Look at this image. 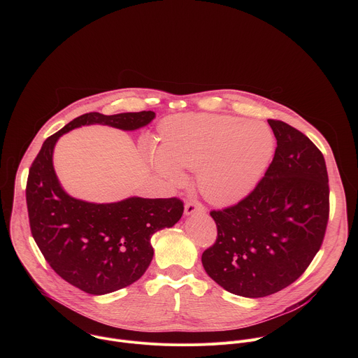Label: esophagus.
I'll list each match as a JSON object with an SVG mask.
<instances>
[{
	"mask_svg": "<svg viewBox=\"0 0 358 358\" xmlns=\"http://www.w3.org/2000/svg\"><path fill=\"white\" fill-rule=\"evenodd\" d=\"M195 213H199V214L206 213V207H203L202 203L198 202V201L187 202L185 207H184V214L185 215H191V214H195Z\"/></svg>",
	"mask_w": 358,
	"mask_h": 358,
	"instance_id": "34e87169",
	"label": "esophagus"
}]
</instances>
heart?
<instances>
[{
	"instance_id": "b5f03b06",
	"label": "heart",
	"mask_w": 358,
	"mask_h": 358,
	"mask_svg": "<svg viewBox=\"0 0 358 358\" xmlns=\"http://www.w3.org/2000/svg\"><path fill=\"white\" fill-rule=\"evenodd\" d=\"M275 155V137L262 122L225 115H180L164 122L162 147L147 160L174 185L185 181L181 169L198 170L207 199L229 206L248 196L264 178Z\"/></svg>"
}]
</instances>
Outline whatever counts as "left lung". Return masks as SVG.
Instances as JSON below:
<instances>
[{
    "label": "left lung",
    "mask_w": 358,
    "mask_h": 358,
    "mask_svg": "<svg viewBox=\"0 0 358 358\" xmlns=\"http://www.w3.org/2000/svg\"><path fill=\"white\" fill-rule=\"evenodd\" d=\"M278 141L265 177L236 206L211 211L215 243L201 261L208 276L243 297L273 294L301 276L329 221V176L322 151L301 131L268 120Z\"/></svg>",
    "instance_id": "8db88e82"
}]
</instances>
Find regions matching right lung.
<instances>
[{
  "instance_id": "right-lung-1",
  "label": "right lung",
  "mask_w": 358,
  "mask_h": 358,
  "mask_svg": "<svg viewBox=\"0 0 358 358\" xmlns=\"http://www.w3.org/2000/svg\"><path fill=\"white\" fill-rule=\"evenodd\" d=\"M155 117L151 110L82 115L43 141L29 169L27 207L32 236L50 268L89 294L112 293L138 280L155 255L152 234L176 225L184 206L176 196H130L110 203L73 198L55 174V144L80 126L105 124L131 131Z\"/></svg>"
}]
</instances>
